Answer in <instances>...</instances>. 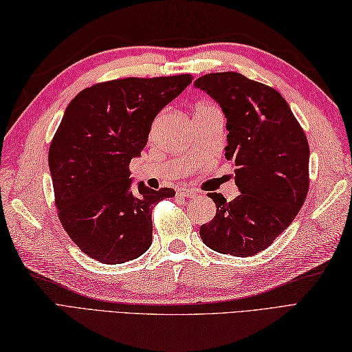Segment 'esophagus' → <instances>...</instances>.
Here are the masks:
<instances>
[{
  "label": "esophagus",
  "mask_w": 352,
  "mask_h": 352,
  "mask_svg": "<svg viewBox=\"0 0 352 352\" xmlns=\"http://www.w3.org/2000/svg\"><path fill=\"white\" fill-rule=\"evenodd\" d=\"M177 194L188 197V199H192V197H195L199 192H197L195 190H191V188H181V190H177Z\"/></svg>",
  "instance_id": "esophagus-1"
}]
</instances>
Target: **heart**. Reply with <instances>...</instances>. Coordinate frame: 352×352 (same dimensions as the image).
I'll list each match as a JSON object with an SVG mask.
<instances>
[{
    "instance_id": "heart-1",
    "label": "heart",
    "mask_w": 352,
    "mask_h": 352,
    "mask_svg": "<svg viewBox=\"0 0 352 352\" xmlns=\"http://www.w3.org/2000/svg\"><path fill=\"white\" fill-rule=\"evenodd\" d=\"M208 107H212V106H209V104H199V106H197V111L203 110V109H208Z\"/></svg>"
}]
</instances>
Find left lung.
<instances>
[{"label":"left lung","instance_id":"1","mask_svg":"<svg viewBox=\"0 0 352 352\" xmlns=\"http://www.w3.org/2000/svg\"><path fill=\"white\" fill-rule=\"evenodd\" d=\"M219 102L227 118V160L236 167L239 194L227 201L212 192L217 215L200 227L210 250L251 256L284 231L309 191V144L284 97L241 73H210L194 82Z\"/></svg>","mask_w":352,"mask_h":352}]
</instances>
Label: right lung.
Returning a JSON list of instances; mask_svg holds the SVG:
<instances>
[{
	"label": "right lung",
	"mask_w": 352,
	"mask_h": 352,
	"mask_svg": "<svg viewBox=\"0 0 352 352\" xmlns=\"http://www.w3.org/2000/svg\"><path fill=\"white\" fill-rule=\"evenodd\" d=\"M192 82L191 74L125 77L85 88L70 101L50 142L58 218L91 258L121 264L152 243V209L175 195L139 184L130 162L146 146L153 119Z\"/></svg>",
	"instance_id": "1"
}]
</instances>
